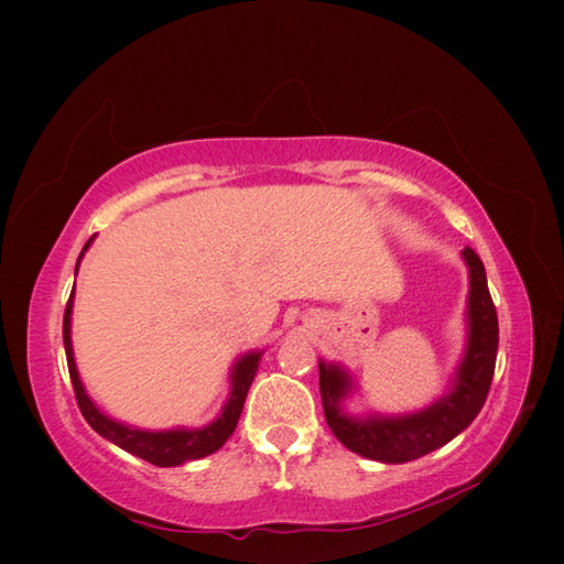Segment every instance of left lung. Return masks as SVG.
Segmentation results:
<instances>
[{
	"label": "left lung",
	"instance_id": "8db88e82",
	"mask_svg": "<svg viewBox=\"0 0 564 564\" xmlns=\"http://www.w3.org/2000/svg\"><path fill=\"white\" fill-rule=\"evenodd\" d=\"M463 257L470 267V341L455 388L446 398L410 416L351 419L339 410L349 378L339 368L319 364V394L332 434L364 458L380 463L422 458L458 436L482 410L495 378L499 322L480 257L470 247H465Z\"/></svg>",
	"mask_w": 564,
	"mask_h": 564
}]
</instances>
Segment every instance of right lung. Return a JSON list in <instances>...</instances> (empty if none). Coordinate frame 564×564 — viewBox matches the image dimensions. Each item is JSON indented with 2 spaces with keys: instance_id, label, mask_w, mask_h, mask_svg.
<instances>
[{
  "instance_id": "right-lung-1",
  "label": "right lung",
  "mask_w": 564,
  "mask_h": 564,
  "mask_svg": "<svg viewBox=\"0 0 564 564\" xmlns=\"http://www.w3.org/2000/svg\"><path fill=\"white\" fill-rule=\"evenodd\" d=\"M89 245H91V239L87 245H84L82 254L87 251ZM82 254H79V259H82ZM79 259H77V267H79ZM72 295H75V293H72ZM72 295H69V301L65 305V317H63V339H65L69 380H72V388H75V398H77L82 416L87 419V424L94 431H97V434H101L104 438H109L111 443L121 446L123 451L138 455V458L148 460L152 465H160V467H172V465H182V463H188V460L206 458V455L218 451L223 443L232 436V431L239 422V414H242L249 386L257 376L261 354H247L242 361L235 366L232 394H230V400H227L223 414L215 419L210 426L196 429V431H186V429H176V431L130 429V426L118 424V422H113V419L101 414L82 388V380L77 376V366H75V356H72V339H69Z\"/></svg>"
}]
</instances>
